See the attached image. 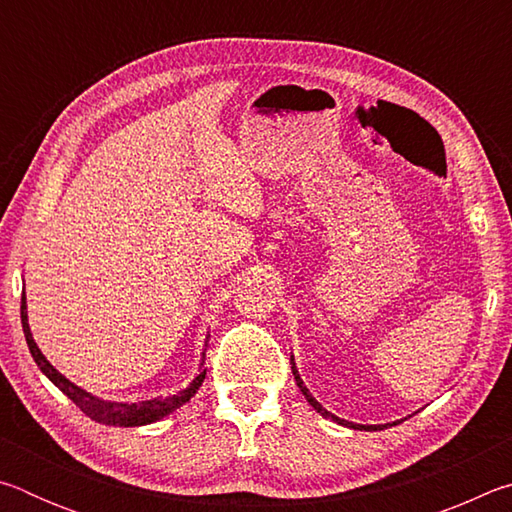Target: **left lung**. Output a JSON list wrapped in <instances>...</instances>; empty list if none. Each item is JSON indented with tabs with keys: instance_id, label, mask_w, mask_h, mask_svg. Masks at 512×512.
Here are the masks:
<instances>
[{
	"instance_id": "left-lung-1",
	"label": "left lung",
	"mask_w": 512,
	"mask_h": 512,
	"mask_svg": "<svg viewBox=\"0 0 512 512\" xmlns=\"http://www.w3.org/2000/svg\"><path fill=\"white\" fill-rule=\"evenodd\" d=\"M293 361V359H291ZM291 370H293V377H296V384H298V388H300V391H302V395H305L307 397V402L311 404V406H314V409L318 411V413H325L327 415V418H332V420H336V422H339V424H343V427H352V429H372V431H377V429H386V424H375V427H366V424H352V422H348V420H339V418H336V415H332V413H327V411H323V406H320L316 400H314V397H311L309 395V391H307V386L305 384H302V379H300V375H298V370H296V366H291ZM395 424V422H393Z\"/></svg>"
}]
</instances>
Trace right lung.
<instances>
[{"label": "right lung", "mask_w": 512, "mask_h": 512, "mask_svg": "<svg viewBox=\"0 0 512 512\" xmlns=\"http://www.w3.org/2000/svg\"><path fill=\"white\" fill-rule=\"evenodd\" d=\"M20 316H22V329H24V339H27V345L31 350L33 361L38 363V368L45 372V375L54 381V384L63 391L69 400H72L79 409L88 415V418L97 420L101 424H110V427H142V424H151L155 420L164 418V415L176 411L178 406H183L185 402L192 400L196 395L198 388H201L203 379H205V370L198 375L192 384H189L185 391H180L178 395L171 397H162V400H149V402H137V404H121V402H103L99 397H94L90 393L81 391L79 386H74L72 381H67L60 372L51 366V363L45 359V354L38 350L36 341H33L31 329L27 323V300H24L22 293V305H20Z\"/></svg>", "instance_id": "obj_1"}]
</instances>
